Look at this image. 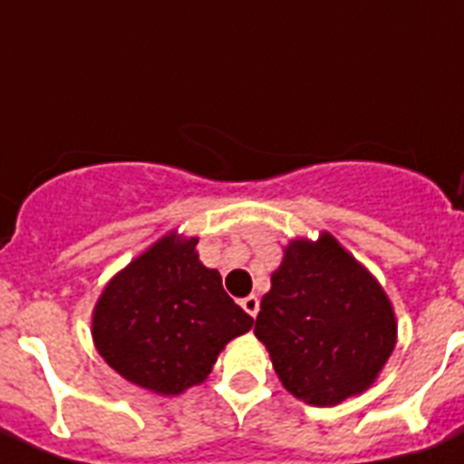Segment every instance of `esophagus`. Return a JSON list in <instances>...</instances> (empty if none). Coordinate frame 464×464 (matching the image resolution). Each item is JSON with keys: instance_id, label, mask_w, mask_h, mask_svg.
I'll return each instance as SVG.
<instances>
[{"instance_id": "obj_1", "label": "esophagus", "mask_w": 464, "mask_h": 464, "mask_svg": "<svg viewBox=\"0 0 464 464\" xmlns=\"http://www.w3.org/2000/svg\"><path fill=\"white\" fill-rule=\"evenodd\" d=\"M240 305H243V310L247 313L249 317L259 315V299H256V296H252V294H249V296H245V299L240 301Z\"/></svg>"}]
</instances>
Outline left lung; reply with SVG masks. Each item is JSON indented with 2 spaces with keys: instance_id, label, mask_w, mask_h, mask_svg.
Masks as SVG:
<instances>
[{
  "instance_id": "obj_1",
  "label": "left lung",
  "mask_w": 464,
  "mask_h": 464,
  "mask_svg": "<svg viewBox=\"0 0 464 464\" xmlns=\"http://www.w3.org/2000/svg\"><path fill=\"white\" fill-rule=\"evenodd\" d=\"M255 334L294 397L334 406L376 381L394 350L397 322L381 285L324 233L285 249Z\"/></svg>"
}]
</instances>
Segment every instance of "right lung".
<instances>
[{
    "mask_svg": "<svg viewBox=\"0 0 464 464\" xmlns=\"http://www.w3.org/2000/svg\"><path fill=\"white\" fill-rule=\"evenodd\" d=\"M196 245L198 237H160L104 287L92 313L104 362L151 392L203 382L219 350L255 324L219 273L200 264Z\"/></svg>",
    "mask_w": 464,
    "mask_h": 464,
    "instance_id": "1",
    "label": "right lung"
}]
</instances>
